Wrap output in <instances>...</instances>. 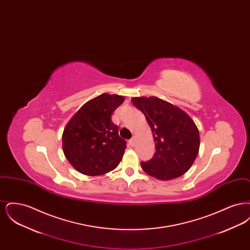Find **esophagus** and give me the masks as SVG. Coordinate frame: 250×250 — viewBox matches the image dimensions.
Listing matches in <instances>:
<instances>
[{
	"label": "esophagus",
	"instance_id": "obj_1",
	"mask_svg": "<svg viewBox=\"0 0 250 250\" xmlns=\"http://www.w3.org/2000/svg\"><path fill=\"white\" fill-rule=\"evenodd\" d=\"M129 144H130L131 146H133L135 144V139L134 138H132V139L129 140Z\"/></svg>",
	"mask_w": 250,
	"mask_h": 250
}]
</instances>
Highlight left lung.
<instances>
[{"mask_svg":"<svg viewBox=\"0 0 250 250\" xmlns=\"http://www.w3.org/2000/svg\"><path fill=\"white\" fill-rule=\"evenodd\" d=\"M154 134L155 153L141 162L143 170L156 179L167 181L186 173L200 148L199 130L194 121L181 108L155 96L134 97Z\"/></svg>","mask_w":250,"mask_h":250,"instance_id":"1","label":"left lung"}]
</instances>
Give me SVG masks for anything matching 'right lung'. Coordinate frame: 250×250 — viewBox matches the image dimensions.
I'll list each match as a JSON object with an SVG mask.
<instances>
[{
  "label": "right lung",
  "mask_w": 250,
  "mask_h": 250,
  "mask_svg": "<svg viewBox=\"0 0 250 250\" xmlns=\"http://www.w3.org/2000/svg\"><path fill=\"white\" fill-rule=\"evenodd\" d=\"M124 101L122 95L102 94L85 103L66 125L63 153L81 173L101 175L119 165L126 142L120 137L111 115Z\"/></svg>",
  "instance_id": "1"
}]
</instances>
